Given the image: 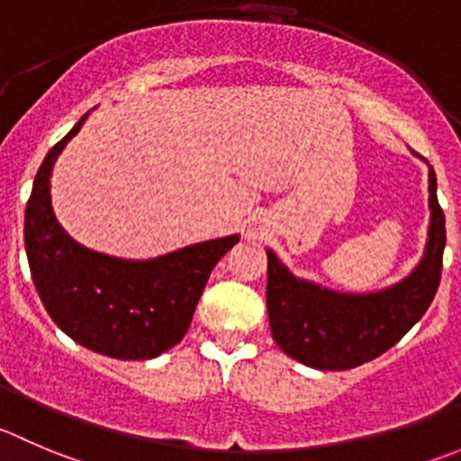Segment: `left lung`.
Here are the masks:
<instances>
[{
  "mask_svg": "<svg viewBox=\"0 0 461 461\" xmlns=\"http://www.w3.org/2000/svg\"><path fill=\"white\" fill-rule=\"evenodd\" d=\"M430 227L419 266L378 293H338L299 279L267 252V317L279 349L306 367L342 372L392 349L435 299L446 248V221L430 167Z\"/></svg>",
  "mask_w": 461,
  "mask_h": 461,
  "instance_id": "left-lung-1",
  "label": "left lung"
}]
</instances>
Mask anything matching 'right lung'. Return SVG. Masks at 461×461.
I'll use <instances>...</instances> for the list:
<instances>
[{"instance_id": "right-lung-1", "label": "right lung", "mask_w": 461, "mask_h": 461, "mask_svg": "<svg viewBox=\"0 0 461 461\" xmlns=\"http://www.w3.org/2000/svg\"><path fill=\"white\" fill-rule=\"evenodd\" d=\"M87 114L49 150L35 173L24 216L31 276L51 320L85 349L117 360L158 358L185 338L213 266L239 243V234L146 261L76 243L53 213L49 180L58 155Z\"/></svg>"}]
</instances>
